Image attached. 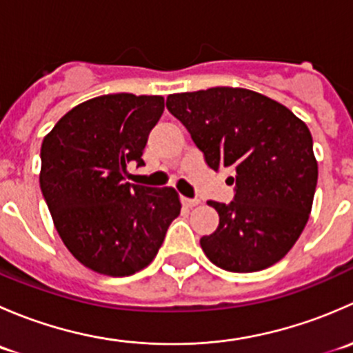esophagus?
<instances>
[{
  "label": "esophagus",
  "mask_w": 353,
  "mask_h": 353,
  "mask_svg": "<svg viewBox=\"0 0 353 353\" xmlns=\"http://www.w3.org/2000/svg\"><path fill=\"white\" fill-rule=\"evenodd\" d=\"M181 203H183L186 208H193V206L198 205V199L196 198H186V196H181Z\"/></svg>",
  "instance_id": "esophagus-1"
}]
</instances>
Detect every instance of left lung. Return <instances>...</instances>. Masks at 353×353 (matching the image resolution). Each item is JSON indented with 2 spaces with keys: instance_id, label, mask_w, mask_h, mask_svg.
<instances>
[{
  "instance_id": "8db88e82",
  "label": "left lung",
  "mask_w": 353,
  "mask_h": 353,
  "mask_svg": "<svg viewBox=\"0 0 353 353\" xmlns=\"http://www.w3.org/2000/svg\"><path fill=\"white\" fill-rule=\"evenodd\" d=\"M167 109L186 126L208 167L236 169L234 201H208L220 222L199 239L206 258L234 273L280 261L307 223L318 184L304 121L266 95L234 87L172 94Z\"/></svg>"
}]
</instances>
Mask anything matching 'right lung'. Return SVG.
Segmentation results:
<instances>
[{"mask_svg": "<svg viewBox=\"0 0 353 353\" xmlns=\"http://www.w3.org/2000/svg\"><path fill=\"white\" fill-rule=\"evenodd\" d=\"M160 95L109 94L68 110L41 147V191L68 251L108 276L147 268L181 213L174 188L124 183L128 163L145 165Z\"/></svg>", "mask_w": 353, "mask_h": 353, "instance_id": "right-lung-1", "label": "right lung"}]
</instances>
